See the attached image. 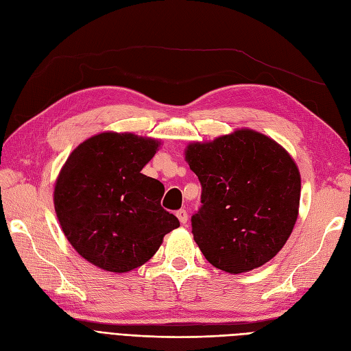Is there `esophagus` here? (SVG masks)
<instances>
[{
    "label": "esophagus",
    "instance_id": "obj_1",
    "mask_svg": "<svg viewBox=\"0 0 351 351\" xmlns=\"http://www.w3.org/2000/svg\"><path fill=\"white\" fill-rule=\"evenodd\" d=\"M176 215H177V218L180 219V222H182V224H186L187 219H189V214H187V210H186V209H180V210H177V212H176Z\"/></svg>",
    "mask_w": 351,
    "mask_h": 351
}]
</instances>
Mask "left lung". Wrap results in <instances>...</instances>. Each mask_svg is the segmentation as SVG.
Instances as JSON below:
<instances>
[{
    "label": "left lung",
    "instance_id": "1",
    "mask_svg": "<svg viewBox=\"0 0 351 351\" xmlns=\"http://www.w3.org/2000/svg\"><path fill=\"white\" fill-rule=\"evenodd\" d=\"M202 206L192 232L204 256L230 274L262 267L289 240L299 215L300 173L271 137L250 129L190 143Z\"/></svg>",
    "mask_w": 351,
    "mask_h": 351
}]
</instances>
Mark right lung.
<instances>
[{"instance_id":"obj_1","label":"right lung","mask_w":351,"mask_h":351,"mask_svg":"<svg viewBox=\"0 0 351 351\" xmlns=\"http://www.w3.org/2000/svg\"><path fill=\"white\" fill-rule=\"evenodd\" d=\"M159 142L105 132L74 149L58 174L54 206L71 246L95 267L129 272L149 261L178 219L161 206L164 184L142 174Z\"/></svg>"}]
</instances>
